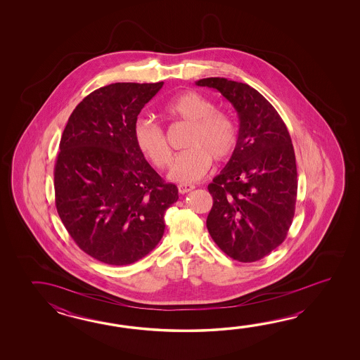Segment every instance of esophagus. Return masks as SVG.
<instances>
[{"label": "esophagus", "mask_w": 360, "mask_h": 360, "mask_svg": "<svg viewBox=\"0 0 360 360\" xmlns=\"http://www.w3.org/2000/svg\"><path fill=\"white\" fill-rule=\"evenodd\" d=\"M195 186L194 185H191V184H180L179 186H177V189H179V193L180 194H185V193H189V191H193Z\"/></svg>", "instance_id": "obj_1"}]
</instances>
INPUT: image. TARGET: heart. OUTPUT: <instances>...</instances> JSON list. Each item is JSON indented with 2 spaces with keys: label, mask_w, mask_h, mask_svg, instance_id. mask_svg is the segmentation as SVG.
<instances>
[{
  "label": "heart",
  "mask_w": 360,
  "mask_h": 360,
  "mask_svg": "<svg viewBox=\"0 0 360 360\" xmlns=\"http://www.w3.org/2000/svg\"><path fill=\"white\" fill-rule=\"evenodd\" d=\"M165 113L191 129L185 140L183 153L179 154L169 177L177 183H193L205 176L212 165L228 161L236 152L238 127L234 118L222 110H216L214 101L197 91H185L165 104ZM134 140L140 153L157 169L167 167L172 152L166 134L150 120L139 118L134 124Z\"/></svg>",
  "instance_id": "heart-1"
}]
</instances>
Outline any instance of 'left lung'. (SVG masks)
Returning <instances> with one entry per match:
<instances>
[{
	"label": "left lung",
	"mask_w": 360,
	"mask_h": 360,
	"mask_svg": "<svg viewBox=\"0 0 360 360\" xmlns=\"http://www.w3.org/2000/svg\"><path fill=\"white\" fill-rule=\"evenodd\" d=\"M195 84L221 92L239 117L236 152L208 185L207 229L222 252L261 260L283 243L297 198L295 150L285 123L260 92L220 77Z\"/></svg>",
	"instance_id": "left-lung-1"
}]
</instances>
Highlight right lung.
Here are the masks:
<instances>
[{"mask_svg":"<svg viewBox=\"0 0 360 360\" xmlns=\"http://www.w3.org/2000/svg\"><path fill=\"white\" fill-rule=\"evenodd\" d=\"M163 82H118L84 98L63 131L55 205L76 245L108 265L143 259L161 240L165 212L179 199L146 162L134 124Z\"/></svg>","mask_w":360,"mask_h":360,"instance_id":"obj_1","label":"right lung"}]
</instances>
